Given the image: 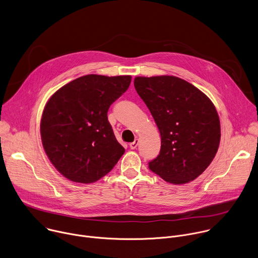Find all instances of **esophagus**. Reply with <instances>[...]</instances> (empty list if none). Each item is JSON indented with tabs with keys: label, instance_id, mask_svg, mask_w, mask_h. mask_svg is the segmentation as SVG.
<instances>
[{
	"label": "esophagus",
	"instance_id": "esophagus-1",
	"mask_svg": "<svg viewBox=\"0 0 258 258\" xmlns=\"http://www.w3.org/2000/svg\"><path fill=\"white\" fill-rule=\"evenodd\" d=\"M138 144H139V141L136 139L134 142H132V143H130V148L131 149H136L137 148V147H138Z\"/></svg>",
	"mask_w": 258,
	"mask_h": 258
}]
</instances>
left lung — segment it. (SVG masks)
<instances>
[{"mask_svg": "<svg viewBox=\"0 0 258 258\" xmlns=\"http://www.w3.org/2000/svg\"><path fill=\"white\" fill-rule=\"evenodd\" d=\"M161 136L159 155L149 168L164 180L180 185L199 176L213 160L220 141L216 109L196 87L169 76L134 81Z\"/></svg>", "mask_w": 258, "mask_h": 258, "instance_id": "8db88e82", "label": "left lung"}]
</instances>
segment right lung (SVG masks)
Instances as JSON below:
<instances>
[{"mask_svg":"<svg viewBox=\"0 0 258 258\" xmlns=\"http://www.w3.org/2000/svg\"><path fill=\"white\" fill-rule=\"evenodd\" d=\"M131 81L130 76L89 75L63 86L48 101L41 120L43 146L52 164L68 179L97 181L123 155L107 112Z\"/></svg>","mask_w":258,"mask_h":258,"instance_id":"right-lung-1","label":"right lung"}]
</instances>
